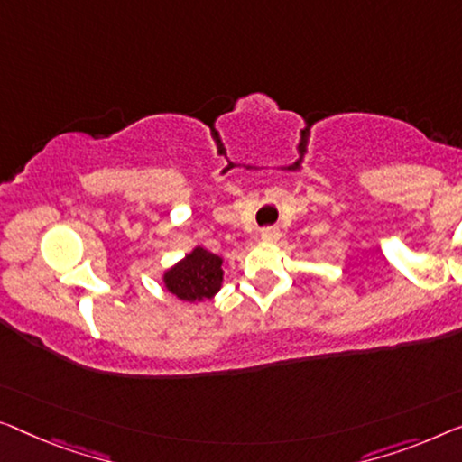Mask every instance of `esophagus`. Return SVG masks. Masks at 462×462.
<instances>
[{
    "label": "esophagus",
    "mask_w": 462,
    "mask_h": 462,
    "mask_svg": "<svg viewBox=\"0 0 462 462\" xmlns=\"http://www.w3.org/2000/svg\"><path fill=\"white\" fill-rule=\"evenodd\" d=\"M259 238L263 240V243H275V240L280 238V232L275 228H265V230H261Z\"/></svg>",
    "instance_id": "esophagus-1"
}]
</instances>
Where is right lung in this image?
Returning <instances> with one entry per match:
<instances>
[{
    "label": "right lung",
    "mask_w": 462,
    "mask_h": 462,
    "mask_svg": "<svg viewBox=\"0 0 462 462\" xmlns=\"http://www.w3.org/2000/svg\"><path fill=\"white\" fill-rule=\"evenodd\" d=\"M163 288L182 302H203L216 297L224 282V259L197 245L162 273Z\"/></svg>",
    "instance_id": "add662e5"
}]
</instances>
